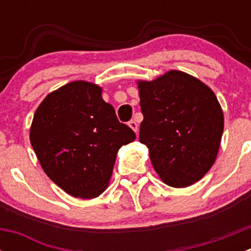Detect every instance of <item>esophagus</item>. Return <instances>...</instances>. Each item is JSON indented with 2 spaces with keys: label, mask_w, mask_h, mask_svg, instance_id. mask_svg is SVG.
Listing matches in <instances>:
<instances>
[{
  "label": "esophagus",
  "mask_w": 251,
  "mask_h": 251,
  "mask_svg": "<svg viewBox=\"0 0 251 251\" xmlns=\"http://www.w3.org/2000/svg\"><path fill=\"white\" fill-rule=\"evenodd\" d=\"M128 124H129V127L132 128V129L134 130V132H137V130H138V123H137V122L134 121V119H132V121H130Z\"/></svg>",
  "instance_id": "obj_1"
}]
</instances>
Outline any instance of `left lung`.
Returning <instances> with one entry per match:
<instances>
[{
  "mask_svg": "<svg viewBox=\"0 0 251 251\" xmlns=\"http://www.w3.org/2000/svg\"><path fill=\"white\" fill-rule=\"evenodd\" d=\"M143 121L139 141L151 162L172 187H186L212 167L224 130L221 106L207 85L177 70L139 81Z\"/></svg>",
  "mask_w": 251,
  "mask_h": 251,
  "instance_id": "1",
  "label": "left lung"
}]
</instances>
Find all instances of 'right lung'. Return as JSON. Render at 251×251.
<instances>
[{
  "instance_id": "add662e5",
  "label": "right lung",
  "mask_w": 251,
  "mask_h": 251,
  "mask_svg": "<svg viewBox=\"0 0 251 251\" xmlns=\"http://www.w3.org/2000/svg\"><path fill=\"white\" fill-rule=\"evenodd\" d=\"M136 139L98 85L73 81L50 93L35 112L31 146L41 167L66 194L93 199L105 190L119 148Z\"/></svg>"
}]
</instances>
